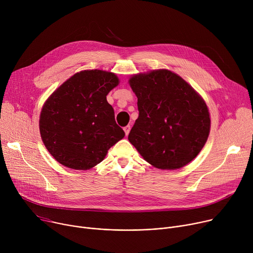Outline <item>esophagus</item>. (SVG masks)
I'll list each match as a JSON object with an SVG mask.
<instances>
[{
    "label": "esophagus",
    "instance_id": "34e87169",
    "mask_svg": "<svg viewBox=\"0 0 253 253\" xmlns=\"http://www.w3.org/2000/svg\"><path fill=\"white\" fill-rule=\"evenodd\" d=\"M130 130H131V126H130V125H127L126 127H124V131H125V134H126V136L129 134Z\"/></svg>",
    "mask_w": 253,
    "mask_h": 253
}]
</instances>
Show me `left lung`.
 Wrapping results in <instances>:
<instances>
[{
  "mask_svg": "<svg viewBox=\"0 0 253 253\" xmlns=\"http://www.w3.org/2000/svg\"><path fill=\"white\" fill-rule=\"evenodd\" d=\"M139 116L128 139L148 164L177 169L200 153L210 133L208 107L176 74L156 70L129 80Z\"/></svg>",
  "mask_w": 253,
  "mask_h": 253,
  "instance_id": "1",
  "label": "left lung"
}]
</instances>
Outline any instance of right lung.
<instances>
[{
    "label": "right lung",
    "mask_w": 253,
    "mask_h": 253,
    "mask_svg": "<svg viewBox=\"0 0 253 253\" xmlns=\"http://www.w3.org/2000/svg\"><path fill=\"white\" fill-rule=\"evenodd\" d=\"M118 84L119 79L113 73L83 71L65 81L44 103L40 135L59 164L78 170L89 169L125 136L107 102L109 91Z\"/></svg>",
    "instance_id": "add662e5"
}]
</instances>
